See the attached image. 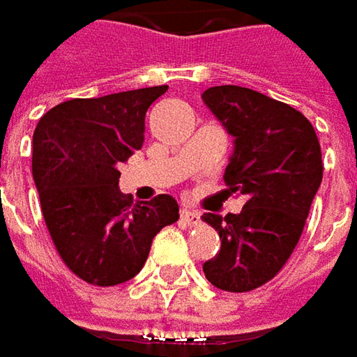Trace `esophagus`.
<instances>
[{"label":"esophagus","instance_id":"obj_1","mask_svg":"<svg viewBox=\"0 0 357 357\" xmlns=\"http://www.w3.org/2000/svg\"><path fill=\"white\" fill-rule=\"evenodd\" d=\"M181 221H185L187 225H197L201 221V213L199 211H190V208H183L181 211Z\"/></svg>","mask_w":357,"mask_h":357}]
</instances>
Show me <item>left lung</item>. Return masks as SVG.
Instances as JSON below:
<instances>
[{"instance_id": "8db88e82", "label": "left lung", "mask_w": 357, "mask_h": 357, "mask_svg": "<svg viewBox=\"0 0 357 357\" xmlns=\"http://www.w3.org/2000/svg\"><path fill=\"white\" fill-rule=\"evenodd\" d=\"M201 98L233 136L225 183L247 199L239 215L205 213L221 249L203 271L223 291H251L279 273L301 237L324 174L319 140L299 110L255 90L213 86Z\"/></svg>"}]
</instances>
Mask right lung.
Returning a JSON list of instances; mask_svg holds the SVG:
<instances>
[{"mask_svg":"<svg viewBox=\"0 0 357 357\" xmlns=\"http://www.w3.org/2000/svg\"><path fill=\"white\" fill-rule=\"evenodd\" d=\"M169 86L74 98L47 110L33 132L31 172L63 263L92 285H118L146 263L156 233L178 219L170 195L128 201L120 162L144 144V116Z\"/></svg>","mask_w":357,"mask_h":357,"instance_id":"1","label":"right lung"}]
</instances>
